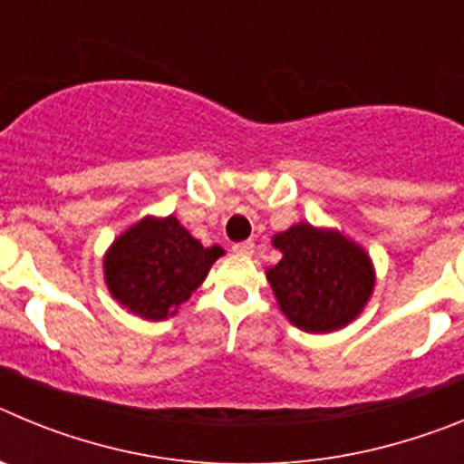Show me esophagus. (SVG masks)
Returning a JSON list of instances; mask_svg holds the SVG:
<instances>
[{"instance_id": "34e87169", "label": "esophagus", "mask_w": 464, "mask_h": 464, "mask_svg": "<svg viewBox=\"0 0 464 464\" xmlns=\"http://www.w3.org/2000/svg\"><path fill=\"white\" fill-rule=\"evenodd\" d=\"M232 251L239 253V256H253V253H256V244H253L251 239H248V241H239V244L232 246Z\"/></svg>"}]
</instances>
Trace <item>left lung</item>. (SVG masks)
I'll use <instances>...</instances> for the list:
<instances>
[{
  "instance_id": "left-lung-1",
  "label": "left lung",
  "mask_w": 464,
  "mask_h": 464,
  "mask_svg": "<svg viewBox=\"0 0 464 464\" xmlns=\"http://www.w3.org/2000/svg\"><path fill=\"white\" fill-rule=\"evenodd\" d=\"M272 246L281 260L265 274L278 309L295 327L327 334L362 314L376 285L374 262L364 246L306 220L274 235Z\"/></svg>"
}]
</instances>
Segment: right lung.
<instances>
[{
    "mask_svg": "<svg viewBox=\"0 0 464 464\" xmlns=\"http://www.w3.org/2000/svg\"><path fill=\"white\" fill-rule=\"evenodd\" d=\"M220 256L225 251L218 244L202 246L174 213L143 216L106 248L104 283L127 314L167 321L202 285Z\"/></svg>",
    "mask_w": 464,
    "mask_h": 464,
    "instance_id": "obj_1",
    "label": "right lung"
}]
</instances>
